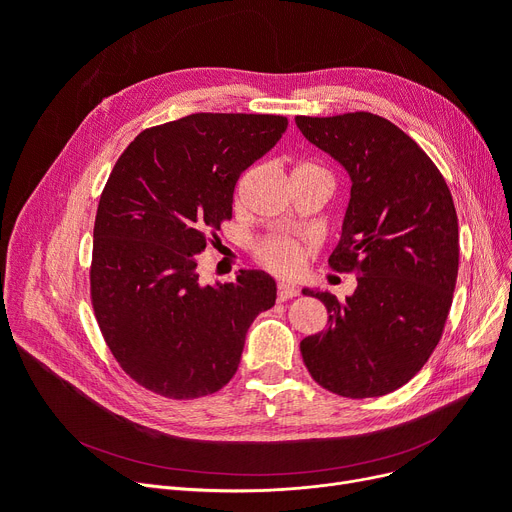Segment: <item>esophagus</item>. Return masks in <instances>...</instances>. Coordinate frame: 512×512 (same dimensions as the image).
<instances>
[{"mask_svg":"<svg viewBox=\"0 0 512 512\" xmlns=\"http://www.w3.org/2000/svg\"><path fill=\"white\" fill-rule=\"evenodd\" d=\"M276 294H278V301H286V299L297 297V294H299V288H297V286H290V284L280 282V284L276 286Z\"/></svg>","mask_w":512,"mask_h":512,"instance_id":"34e87169","label":"esophagus"}]
</instances>
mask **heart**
<instances>
[{"label":"heart","instance_id":"obj_1","mask_svg":"<svg viewBox=\"0 0 512 512\" xmlns=\"http://www.w3.org/2000/svg\"><path fill=\"white\" fill-rule=\"evenodd\" d=\"M257 259L278 276H297L303 272L307 253L297 240L284 236L265 238L257 245Z\"/></svg>","mask_w":512,"mask_h":512}]
</instances>
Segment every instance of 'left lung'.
Here are the masks:
<instances>
[{
	"label": "left lung",
	"instance_id": "1",
	"mask_svg": "<svg viewBox=\"0 0 512 512\" xmlns=\"http://www.w3.org/2000/svg\"><path fill=\"white\" fill-rule=\"evenodd\" d=\"M313 145L353 180L330 267L355 274L353 297L303 290L328 309V328L301 342L311 378L344 398L405 386L438 346L459 274V220L429 155L369 112L297 116Z\"/></svg>",
	"mask_w": 512,
	"mask_h": 512
}]
</instances>
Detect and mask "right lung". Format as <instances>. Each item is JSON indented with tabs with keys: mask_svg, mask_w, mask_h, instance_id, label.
I'll return each mask as SVG.
<instances>
[{
	"mask_svg": "<svg viewBox=\"0 0 512 512\" xmlns=\"http://www.w3.org/2000/svg\"><path fill=\"white\" fill-rule=\"evenodd\" d=\"M288 118L191 114L145 128L101 193L91 303L105 344L139 386L174 400L222 390L253 319L274 307L259 270L201 286L199 255L232 218L234 186L282 137Z\"/></svg>",
	"mask_w": 512,
	"mask_h": 512,
	"instance_id": "1",
	"label": "right lung"
}]
</instances>
